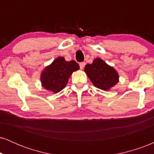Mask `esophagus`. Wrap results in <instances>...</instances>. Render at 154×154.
<instances>
[{
	"mask_svg": "<svg viewBox=\"0 0 154 154\" xmlns=\"http://www.w3.org/2000/svg\"><path fill=\"white\" fill-rule=\"evenodd\" d=\"M85 66V62H82V63H79V67H80V69H83Z\"/></svg>",
	"mask_w": 154,
	"mask_h": 154,
	"instance_id": "obj_1",
	"label": "esophagus"
}]
</instances>
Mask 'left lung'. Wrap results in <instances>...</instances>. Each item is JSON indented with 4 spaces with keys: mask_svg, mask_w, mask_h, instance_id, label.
Wrapping results in <instances>:
<instances>
[{
    "mask_svg": "<svg viewBox=\"0 0 154 154\" xmlns=\"http://www.w3.org/2000/svg\"><path fill=\"white\" fill-rule=\"evenodd\" d=\"M84 71L95 87L105 91H109L119 81V74L115 69L100 58L86 65Z\"/></svg>",
    "mask_w": 154,
    "mask_h": 154,
    "instance_id": "obj_1",
    "label": "left lung"
}]
</instances>
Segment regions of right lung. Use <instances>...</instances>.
<instances>
[{
    "label": "right lung",
    "mask_w": 154,
    "mask_h": 154,
    "mask_svg": "<svg viewBox=\"0 0 154 154\" xmlns=\"http://www.w3.org/2000/svg\"><path fill=\"white\" fill-rule=\"evenodd\" d=\"M79 69V64L76 61H66L62 56H59L41 72V85L47 91L59 93L66 87L72 73Z\"/></svg>",
    "instance_id": "obj_1"
}]
</instances>
